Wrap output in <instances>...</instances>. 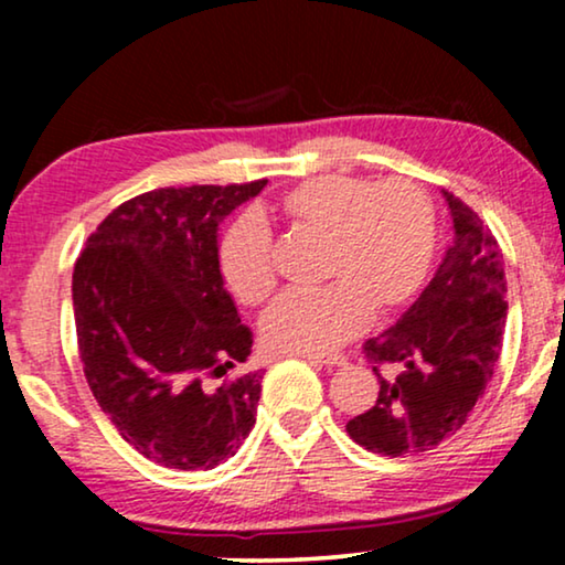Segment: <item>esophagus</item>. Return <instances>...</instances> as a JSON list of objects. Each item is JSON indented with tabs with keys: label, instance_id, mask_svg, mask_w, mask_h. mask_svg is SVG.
<instances>
[{
	"label": "esophagus",
	"instance_id": "obj_1",
	"mask_svg": "<svg viewBox=\"0 0 565 565\" xmlns=\"http://www.w3.org/2000/svg\"><path fill=\"white\" fill-rule=\"evenodd\" d=\"M298 358L311 360V362H321V365H329V367L347 365V358L342 352H334V354H308V352H303V354H298Z\"/></svg>",
	"mask_w": 565,
	"mask_h": 565
}]
</instances>
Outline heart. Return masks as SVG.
I'll list each match as a JSON object with an SVG mask.
<instances>
[{"label":"heart","mask_w":565,"mask_h":565,"mask_svg":"<svg viewBox=\"0 0 565 565\" xmlns=\"http://www.w3.org/2000/svg\"><path fill=\"white\" fill-rule=\"evenodd\" d=\"M277 213L292 228L321 234V288L282 292L262 319L269 350L323 354L419 290L435 246V211L422 184L323 174L282 192ZM231 296L257 306L275 290L273 234L257 215H238L218 244Z\"/></svg>","instance_id":"1"}]
</instances>
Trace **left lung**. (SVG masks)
Instances as JSON below:
<instances>
[{
	"instance_id": "1",
	"label": "left lung",
	"mask_w": 565,
	"mask_h": 565,
	"mask_svg": "<svg viewBox=\"0 0 565 565\" xmlns=\"http://www.w3.org/2000/svg\"><path fill=\"white\" fill-rule=\"evenodd\" d=\"M452 215L447 244L427 288L396 327L362 344L381 383L377 401L347 422L370 452L422 455L455 435L493 375L507 323L504 257L473 207L443 190ZM381 366H393L391 376Z\"/></svg>"
}]
</instances>
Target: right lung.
Listing matches in <instances>:
<instances>
[{
  "label": "right lung",
  "instance_id": "right-lung-1",
  "mask_svg": "<svg viewBox=\"0 0 565 565\" xmlns=\"http://www.w3.org/2000/svg\"><path fill=\"white\" fill-rule=\"evenodd\" d=\"M267 180L159 188L115 207L74 265L84 375L120 437L177 470H211L254 427L262 373L228 375L252 331L223 288L218 223Z\"/></svg>",
  "mask_w": 565,
  "mask_h": 565
}]
</instances>
